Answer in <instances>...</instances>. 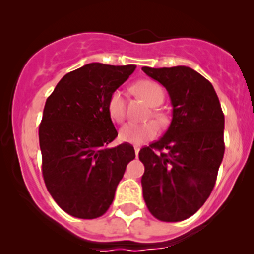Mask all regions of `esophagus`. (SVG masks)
I'll list each match as a JSON object with an SVG mask.
<instances>
[{
  "label": "esophagus",
  "mask_w": 254,
  "mask_h": 254,
  "mask_svg": "<svg viewBox=\"0 0 254 254\" xmlns=\"http://www.w3.org/2000/svg\"><path fill=\"white\" fill-rule=\"evenodd\" d=\"M134 150H135V155H136V157H137V155H139L140 147H139V146H134Z\"/></svg>",
  "instance_id": "obj_1"
}]
</instances>
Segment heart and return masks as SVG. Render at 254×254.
I'll use <instances>...</instances> for the list:
<instances>
[{"label": "heart", "instance_id": "heart-1", "mask_svg": "<svg viewBox=\"0 0 254 254\" xmlns=\"http://www.w3.org/2000/svg\"><path fill=\"white\" fill-rule=\"evenodd\" d=\"M134 88L135 92L152 107L160 106L165 98L162 87L150 79L137 82ZM107 111L114 122L122 123L125 119L127 108H125V98L122 89H115L112 92L107 102ZM155 115L160 118V114L157 113ZM158 131H160V127L155 122L129 123L120 129L119 139L124 142L140 145V143L155 139L158 135Z\"/></svg>", "mask_w": 254, "mask_h": 254}]
</instances>
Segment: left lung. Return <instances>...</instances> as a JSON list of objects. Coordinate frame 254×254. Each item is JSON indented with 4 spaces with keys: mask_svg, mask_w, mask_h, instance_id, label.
I'll return each instance as SVG.
<instances>
[{
    "mask_svg": "<svg viewBox=\"0 0 254 254\" xmlns=\"http://www.w3.org/2000/svg\"><path fill=\"white\" fill-rule=\"evenodd\" d=\"M142 71L166 87L172 122L157 141L140 150L142 194L148 211L177 222L195 214L215 186L225 152V117L214 87L187 66Z\"/></svg>",
    "mask_w": 254,
    "mask_h": 254,
    "instance_id": "8db88e82",
    "label": "left lung"
}]
</instances>
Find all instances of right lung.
<instances>
[{
	"mask_svg": "<svg viewBox=\"0 0 254 254\" xmlns=\"http://www.w3.org/2000/svg\"><path fill=\"white\" fill-rule=\"evenodd\" d=\"M135 68L88 64L66 73L48 97L39 125L42 172L50 195L71 216H102L135 158L130 143L108 147L118 132L107 111L112 92Z\"/></svg>",
	"mask_w": 254,
	"mask_h": 254,
	"instance_id": "right-lung-1",
	"label": "right lung"
}]
</instances>
